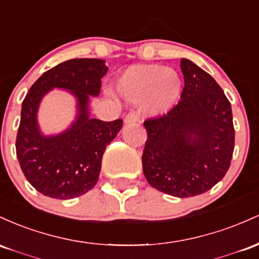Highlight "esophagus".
<instances>
[{"instance_id": "34e87169", "label": "esophagus", "mask_w": 259, "mask_h": 259, "mask_svg": "<svg viewBox=\"0 0 259 259\" xmlns=\"http://www.w3.org/2000/svg\"><path fill=\"white\" fill-rule=\"evenodd\" d=\"M124 122L126 123H136L138 122V114L136 111H130L128 114L124 116Z\"/></svg>"}]
</instances>
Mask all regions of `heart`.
<instances>
[{
	"label": "heart",
	"instance_id": "b5f03b06",
	"mask_svg": "<svg viewBox=\"0 0 259 259\" xmlns=\"http://www.w3.org/2000/svg\"><path fill=\"white\" fill-rule=\"evenodd\" d=\"M116 91L133 103L143 101L148 114L161 115L179 100L182 80L176 71L161 65H137L118 77Z\"/></svg>",
	"mask_w": 259,
	"mask_h": 259
}]
</instances>
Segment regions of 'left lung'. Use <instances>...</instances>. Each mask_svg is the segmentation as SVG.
Listing matches in <instances>:
<instances>
[{"mask_svg": "<svg viewBox=\"0 0 259 259\" xmlns=\"http://www.w3.org/2000/svg\"><path fill=\"white\" fill-rule=\"evenodd\" d=\"M185 87L166 114L147 118L142 164L147 181L180 198L202 194L228 172L235 147L230 101L210 74L180 61Z\"/></svg>", "mask_w": 259, "mask_h": 259, "instance_id": "left-lung-1", "label": "left lung"}]
</instances>
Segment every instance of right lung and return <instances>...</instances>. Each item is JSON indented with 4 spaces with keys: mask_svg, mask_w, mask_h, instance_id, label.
Returning a JSON list of instances; mask_svg holds the SVG:
<instances>
[{
    "mask_svg": "<svg viewBox=\"0 0 259 259\" xmlns=\"http://www.w3.org/2000/svg\"><path fill=\"white\" fill-rule=\"evenodd\" d=\"M105 61L73 59L46 71L29 89L22 104L16 152L28 182L44 196L71 199L97 185L105 148L122 128L123 121H101L88 115L89 95L100 93L106 74ZM72 90L78 99L80 116L68 131L42 138L37 130L36 110L51 88Z\"/></svg>",
    "mask_w": 259,
    "mask_h": 259,
    "instance_id": "obj_1",
    "label": "right lung"
}]
</instances>
